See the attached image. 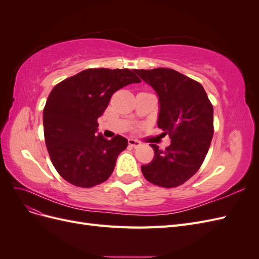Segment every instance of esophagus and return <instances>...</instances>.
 Listing matches in <instances>:
<instances>
[{
	"label": "esophagus",
	"mask_w": 259,
	"mask_h": 259,
	"mask_svg": "<svg viewBox=\"0 0 259 259\" xmlns=\"http://www.w3.org/2000/svg\"><path fill=\"white\" fill-rule=\"evenodd\" d=\"M128 145L133 148H137L140 146V142H138V140L136 139H133V138H130L128 139Z\"/></svg>",
	"instance_id": "obj_1"
}]
</instances>
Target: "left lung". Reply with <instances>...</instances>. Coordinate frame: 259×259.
<instances>
[{"label": "left lung", "instance_id": "obj_1", "mask_svg": "<svg viewBox=\"0 0 259 259\" xmlns=\"http://www.w3.org/2000/svg\"><path fill=\"white\" fill-rule=\"evenodd\" d=\"M159 96L158 126L170 138L162 150L154 144L153 160L142 165L153 185L174 188L186 183L201 167L214 134L213 105L203 86L173 69H135Z\"/></svg>", "mask_w": 259, "mask_h": 259}]
</instances>
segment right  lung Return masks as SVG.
Listing matches in <instances>:
<instances>
[{
  "label": "right lung",
  "mask_w": 259,
  "mask_h": 259,
  "mask_svg": "<svg viewBox=\"0 0 259 259\" xmlns=\"http://www.w3.org/2000/svg\"><path fill=\"white\" fill-rule=\"evenodd\" d=\"M140 79L130 69H86L52 90L43 109L44 138L58 174L73 186L91 188L110 177L127 139L95 136L97 119L113 94Z\"/></svg>",
  "instance_id": "add662e5"
}]
</instances>
